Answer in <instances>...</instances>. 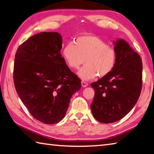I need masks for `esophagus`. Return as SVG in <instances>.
Returning a JSON list of instances; mask_svg holds the SVG:
<instances>
[{
	"label": "esophagus",
	"instance_id": "1",
	"mask_svg": "<svg viewBox=\"0 0 154 154\" xmlns=\"http://www.w3.org/2000/svg\"><path fill=\"white\" fill-rule=\"evenodd\" d=\"M81 84H82V87H87V86L88 85V83L87 82L84 81V80H82V81L81 82Z\"/></svg>",
	"mask_w": 154,
	"mask_h": 154
}]
</instances>
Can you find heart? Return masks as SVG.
Segmentation results:
<instances>
[{
    "mask_svg": "<svg viewBox=\"0 0 154 154\" xmlns=\"http://www.w3.org/2000/svg\"><path fill=\"white\" fill-rule=\"evenodd\" d=\"M65 60L69 67L78 69L85 62L78 75L83 80H89L97 75L106 76L114 69L116 61L114 48L96 36L85 34L69 42L63 50Z\"/></svg>",
    "mask_w": 154,
    "mask_h": 154,
    "instance_id": "heart-1",
    "label": "heart"
}]
</instances>
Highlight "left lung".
<instances>
[{
  "label": "left lung",
  "mask_w": 154,
  "mask_h": 154,
  "mask_svg": "<svg viewBox=\"0 0 154 154\" xmlns=\"http://www.w3.org/2000/svg\"><path fill=\"white\" fill-rule=\"evenodd\" d=\"M116 61L112 71L91 84L95 97L91 105L94 118L101 123L122 119L135 106L141 92L142 61L125 40L114 42Z\"/></svg>",
  "instance_id": "left-lung-1"
}]
</instances>
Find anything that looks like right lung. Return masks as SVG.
Listing matches in <instances>:
<instances>
[{"label":"right lung","instance_id":"obj_1","mask_svg":"<svg viewBox=\"0 0 154 154\" xmlns=\"http://www.w3.org/2000/svg\"><path fill=\"white\" fill-rule=\"evenodd\" d=\"M62 36L40 32L22 43L15 54L13 80L16 91L31 115L48 125L66 116L81 81L61 55Z\"/></svg>","mask_w":154,"mask_h":154}]
</instances>
